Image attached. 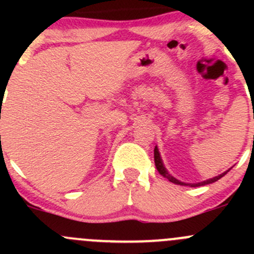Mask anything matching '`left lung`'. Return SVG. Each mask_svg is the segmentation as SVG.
<instances>
[{"mask_svg": "<svg viewBox=\"0 0 254 254\" xmlns=\"http://www.w3.org/2000/svg\"><path fill=\"white\" fill-rule=\"evenodd\" d=\"M155 165H156V168H157V171L160 172L161 176H163L165 178H167L168 181L172 182V183L175 184H179V186H187V187H201V186H206V184H210V183H214V182L219 181L220 178H222L225 175H226L227 172H229L231 168H229L227 171H225L224 173H221V175L216 176V177H212V178H209L206 179V181H203V182H198V183H186V182H181L179 179H177L173 177L172 175H170V172L167 171V168L165 167V165H163V161L162 158H161V155H160V151H158L157 146L155 147Z\"/></svg>", "mask_w": 254, "mask_h": 254, "instance_id": "8db88e82", "label": "left lung"}]
</instances>
